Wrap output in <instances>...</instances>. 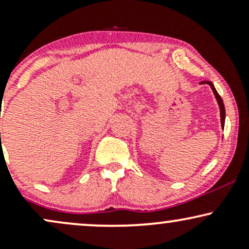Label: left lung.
<instances>
[{
	"mask_svg": "<svg viewBox=\"0 0 249 249\" xmlns=\"http://www.w3.org/2000/svg\"><path fill=\"white\" fill-rule=\"evenodd\" d=\"M200 84H208L211 87V89H212L214 96H215V99L216 102H218V105H219V108H220V122H221V127L222 130H224V126H225V118H226V111H225V105H224V102H222L221 97L219 96L218 91L215 90V88H214L213 83L210 82V81H204L201 82Z\"/></svg>",
	"mask_w": 249,
	"mask_h": 249,
	"instance_id": "obj_1",
	"label": "left lung"
}]
</instances>
